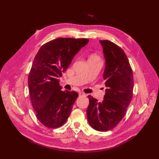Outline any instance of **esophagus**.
<instances>
[{
    "mask_svg": "<svg viewBox=\"0 0 159 159\" xmlns=\"http://www.w3.org/2000/svg\"><path fill=\"white\" fill-rule=\"evenodd\" d=\"M79 96H85V94L83 92H79Z\"/></svg>",
    "mask_w": 159,
    "mask_h": 159,
    "instance_id": "34e87169",
    "label": "esophagus"
}]
</instances>
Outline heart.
<instances>
[{"label": "heart", "mask_w": 159, "mask_h": 159, "mask_svg": "<svg viewBox=\"0 0 159 159\" xmlns=\"http://www.w3.org/2000/svg\"><path fill=\"white\" fill-rule=\"evenodd\" d=\"M89 59H99V57H98V56H97V55H92V57H90Z\"/></svg>", "instance_id": "1"}]
</instances>
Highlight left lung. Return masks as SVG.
<instances>
[{
  "label": "left lung",
  "mask_w": 159,
  "mask_h": 159,
  "mask_svg": "<svg viewBox=\"0 0 159 159\" xmlns=\"http://www.w3.org/2000/svg\"><path fill=\"white\" fill-rule=\"evenodd\" d=\"M105 58L103 78L106 93L102 102L89 96L87 116L89 125L98 131L116 127L126 113L133 95V74L124 50L109 40L100 41Z\"/></svg>",
  "instance_id": "1"
}]
</instances>
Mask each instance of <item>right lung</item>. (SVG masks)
<instances>
[{
  "mask_svg": "<svg viewBox=\"0 0 159 159\" xmlns=\"http://www.w3.org/2000/svg\"><path fill=\"white\" fill-rule=\"evenodd\" d=\"M88 42L87 39L57 38L42 45L35 55L28 78L29 89L36 117L46 127L61 126L70 116L79 94L61 91L59 78Z\"/></svg>",
  "mask_w": 159,
  "mask_h": 159,
  "instance_id": "1",
  "label": "right lung"
}]
</instances>
